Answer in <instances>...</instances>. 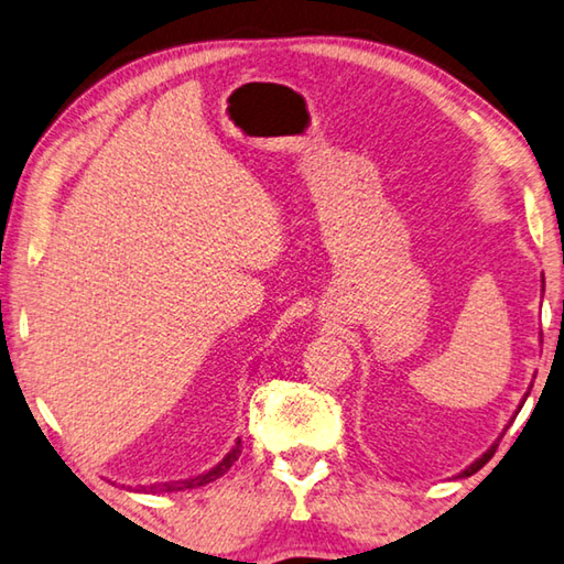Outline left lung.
<instances>
[{
    "label": "left lung",
    "instance_id": "8db88e82",
    "mask_svg": "<svg viewBox=\"0 0 564 564\" xmlns=\"http://www.w3.org/2000/svg\"><path fill=\"white\" fill-rule=\"evenodd\" d=\"M542 285H545V279H542ZM530 395V393H528ZM522 408V405H520ZM495 447H498V445H492L490 447V451L488 453H485V455H480V457H477V460L470 465V467H467V470H463L460 475H457V477H467V475H473V473H477V470H480V467L485 465V463H488L490 460V457L495 455Z\"/></svg>",
    "mask_w": 564,
    "mask_h": 564
}]
</instances>
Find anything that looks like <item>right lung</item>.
<instances>
[{
	"instance_id": "obj_1",
	"label": "right lung",
	"mask_w": 564,
	"mask_h": 564,
	"mask_svg": "<svg viewBox=\"0 0 564 564\" xmlns=\"http://www.w3.org/2000/svg\"><path fill=\"white\" fill-rule=\"evenodd\" d=\"M238 455H241V441H236L234 451L228 453L221 463H218L216 467H212V470L198 475V477H191V480H178V482H159V485H141V488H137V492H176V490H188V488H202V485L206 482H214L216 477H221L228 467H231Z\"/></svg>"
}]
</instances>
